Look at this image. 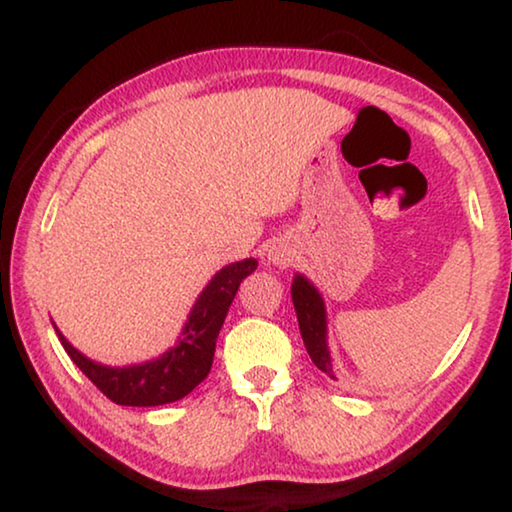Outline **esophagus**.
Returning a JSON list of instances; mask_svg holds the SVG:
<instances>
[{
  "label": "esophagus",
  "instance_id": "1",
  "mask_svg": "<svg viewBox=\"0 0 512 512\" xmlns=\"http://www.w3.org/2000/svg\"><path fill=\"white\" fill-rule=\"evenodd\" d=\"M268 261L272 265H277V268H286L293 261V249L286 247V244H272L270 251H268Z\"/></svg>",
  "mask_w": 512,
  "mask_h": 512
}]
</instances>
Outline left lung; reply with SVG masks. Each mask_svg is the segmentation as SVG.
Wrapping results in <instances>:
<instances>
[{"label": "left lung", "mask_w": 512, "mask_h": 512, "mask_svg": "<svg viewBox=\"0 0 512 512\" xmlns=\"http://www.w3.org/2000/svg\"><path fill=\"white\" fill-rule=\"evenodd\" d=\"M291 298H293V307H296L300 335H303L307 354H310L312 363L321 370V373H326L328 377H333L335 380L331 352H328V326H326L324 298H321L317 286H314L305 275L293 277Z\"/></svg>", "instance_id": "left-lung-1"}]
</instances>
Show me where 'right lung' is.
I'll return each mask as SVG.
<instances>
[{"mask_svg": "<svg viewBox=\"0 0 512 512\" xmlns=\"http://www.w3.org/2000/svg\"><path fill=\"white\" fill-rule=\"evenodd\" d=\"M256 258L230 263L212 277L195 300L179 342L158 356V359L132 363V366H104L81 354L53 324L55 333L81 373L102 391L109 401L132 408L174 403L191 394L212 370L216 338L226 321L228 307L233 303L242 279L256 270Z\"/></svg>", "mask_w": 512, "mask_h": 512, "instance_id": "1", "label": "right lung"}]
</instances>
